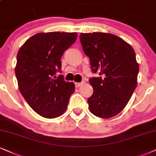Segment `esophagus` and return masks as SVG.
<instances>
[{"label":"esophagus","mask_w":156,"mask_h":156,"mask_svg":"<svg viewBox=\"0 0 156 156\" xmlns=\"http://www.w3.org/2000/svg\"><path fill=\"white\" fill-rule=\"evenodd\" d=\"M82 82H75V86H76V87H79L82 85Z\"/></svg>","instance_id":"1"}]
</instances>
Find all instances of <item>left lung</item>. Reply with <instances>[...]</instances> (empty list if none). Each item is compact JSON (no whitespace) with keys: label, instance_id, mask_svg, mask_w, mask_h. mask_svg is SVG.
I'll list each match as a JSON object with an SVG mask.
<instances>
[{"label":"left lung","instance_id":"8db88e82","mask_svg":"<svg viewBox=\"0 0 156 156\" xmlns=\"http://www.w3.org/2000/svg\"><path fill=\"white\" fill-rule=\"evenodd\" d=\"M80 38L92 72L100 75L89 80L93 87V94L87 100L90 111L103 119L116 116L137 87L139 65L134 49L110 33H81Z\"/></svg>","mask_w":156,"mask_h":156}]
</instances>
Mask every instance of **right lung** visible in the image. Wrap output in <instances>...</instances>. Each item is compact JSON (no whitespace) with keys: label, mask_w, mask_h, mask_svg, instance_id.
I'll return each mask as SVG.
<instances>
[{"label":"right lung","mask_w":156,"mask_h":156,"mask_svg":"<svg viewBox=\"0 0 156 156\" xmlns=\"http://www.w3.org/2000/svg\"><path fill=\"white\" fill-rule=\"evenodd\" d=\"M76 37V32H40L29 38L19 50L15 74L19 91L41 116L54 119L66 110L75 85L55 74L61 71L63 52Z\"/></svg>","instance_id":"1"}]
</instances>
